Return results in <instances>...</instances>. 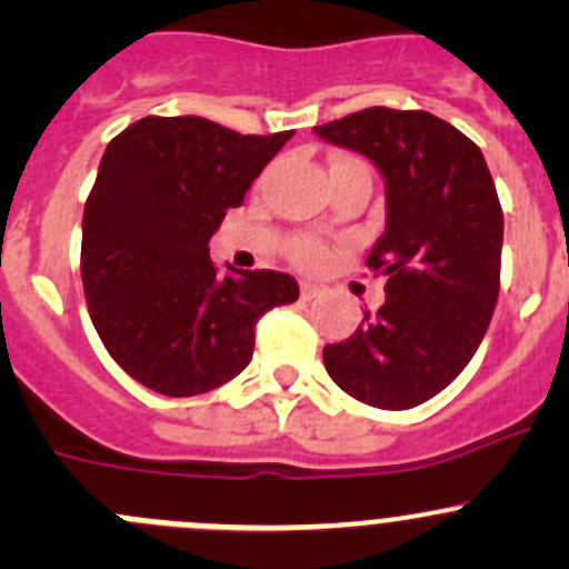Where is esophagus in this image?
<instances>
[{"mask_svg": "<svg viewBox=\"0 0 569 569\" xmlns=\"http://www.w3.org/2000/svg\"><path fill=\"white\" fill-rule=\"evenodd\" d=\"M321 295V286H317V283H308V280H302L300 283V297L302 300H317V297Z\"/></svg>", "mask_w": 569, "mask_h": 569, "instance_id": "34e87169", "label": "esophagus"}]
</instances>
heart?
Listing matches in <instances>:
<instances>
[{
    "instance_id": "1",
    "label": "heart",
    "mask_w": 569,
    "mask_h": 569,
    "mask_svg": "<svg viewBox=\"0 0 569 569\" xmlns=\"http://www.w3.org/2000/svg\"><path fill=\"white\" fill-rule=\"evenodd\" d=\"M360 162L358 157H338L332 159V168H341V164H355ZM289 258L302 269H317L327 261V244L317 237H297L289 242Z\"/></svg>"
}]
</instances>
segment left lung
I'll return each instance as SVG.
<instances>
[{"mask_svg": "<svg viewBox=\"0 0 569 569\" xmlns=\"http://www.w3.org/2000/svg\"><path fill=\"white\" fill-rule=\"evenodd\" d=\"M386 176L388 226L366 258L386 302L325 369L341 391L380 410L432 399L470 363L501 289L503 211L479 146L423 109L369 107L317 126Z\"/></svg>", "mask_w": 569, "mask_h": 569, "instance_id": "8db88e82", "label": "left lung"}]
</instances>
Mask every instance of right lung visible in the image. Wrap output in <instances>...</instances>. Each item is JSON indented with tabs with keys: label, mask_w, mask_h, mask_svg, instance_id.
<instances>
[{
	"label": "right lung",
	"mask_w": 569,
	"mask_h": 569,
	"mask_svg": "<svg viewBox=\"0 0 569 569\" xmlns=\"http://www.w3.org/2000/svg\"><path fill=\"white\" fill-rule=\"evenodd\" d=\"M295 131L137 120L107 146L82 217V286L114 363L164 396H198L250 363L256 325L300 297L286 272L222 274L209 239Z\"/></svg>",
	"instance_id": "add662e5"
}]
</instances>
